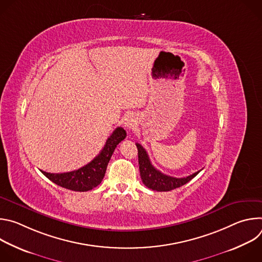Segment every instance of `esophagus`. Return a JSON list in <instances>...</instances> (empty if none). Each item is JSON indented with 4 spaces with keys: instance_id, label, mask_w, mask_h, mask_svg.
<instances>
[{
    "instance_id": "obj_1",
    "label": "esophagus",
    "mask_w": 262,
    "mask_h": 262,
    "mask_svg": "<svg viewBox=\"0 0 262 262\" xmlns=\"http://www.w3.org/2000/svg\"><path fill=\"white\" fill-rule=\"evenodd\" d=\"M135 118H134V116L133 115H128V116H126V118L124 119V125L127 127V128H132L133 126H134V124H135Z\"/></svg>"
}]
</instances>
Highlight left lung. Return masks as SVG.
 Segmentation results:
<instances>
[{
	"label": "left lung",
	"mask_w": 262,
	"mask_h": 262,
	"mask_svg": "<svg viewBox=\"0 0 262 262\" xmlns=\"http://www.w3.org/2000/svg\"><path fill=\"white\" fill-rule=\"evenodd\" d=\"M136 145L138 148V158H139V168H140L141 179L148 189H151V190L158 191V192H168V191L177 189V188H179V186L192 180L201 171L200 170L198 172H195L192 175L182 177V178H177V177H172V176L166 175V174L162 173L161 171L157 170L152 166L145 149L138 143H136Z\"/></svg>",
	"instance_id": "left-lung-1"
}]
</instances>
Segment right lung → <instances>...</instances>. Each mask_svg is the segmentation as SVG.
<instances>
[{
  "label": "right lung",
  "instance_id": "right-lung-1",
  "mask_svg": "<svg viewBox=\"0 0 262 262\" xmlns=\"http://www.w3.org/2000/svg\"><path fill=\"white\" fill-rule=\"evenodd\" d=\"M126 132L122 127H117L112 134L99 155L86 166L66 173H48L41 171L54 183L67 190L76 192H87L97 186L103 179L107 163L111 160L117 145L124 140Z\"/></svg>",
  "mask_w": 262,
  "mask_h": 262
}]
</instances>
